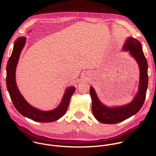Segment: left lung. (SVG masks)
<instances>
[{
    "label": "left lung",
    "instance_id": "left-lung-1",
    "mask_svg": "<svg viewBox=\"0 0 156 156\" xmlns=\"http://www.w3.org/2000/svg\"><path fill=\"white\" fill-rule=\"evenodd\" d=\"M135 58L140 67V84L138 92L133 101L121 107H108L99 100L94 88L91 86L90 94L92 99V112L94 117L100 122L114 124L121 122L133 115L141 108L146 95L148 84L147 63L143 51L141 42L134 38L129 37L123 47Z\"/></svg>",
    "mask_w": 156,
    "mask_h": 156
}]
</instances>
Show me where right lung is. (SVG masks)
<instances>
[{"label": "right lung", "instance_id": "1", "mask_svg": "<svg viewBox=\"0 0 156 156\" xmlns=\"http://www.w3.org/2000/svg\"><path fill=\"white\" fill-rule=\"evenodd\" d=\"M26 42L25 37H20L14 42L13 51L7 65L6 83L10 98L16 109L21 115L38 122H52L60 119L67 110L70 98L75 91L74 86L66 89L60 105L50 111H42L30 105L20 93L15 81V70L20 53Z\"/></svg>", "mask_w": 156, "mask_h": 156}]
</instances>
